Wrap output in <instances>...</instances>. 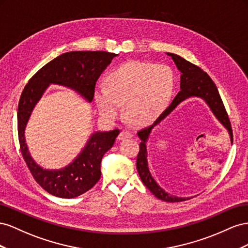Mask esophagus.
Masks as SVG:
<instances>
[{
  "label": "esophagus",
  "mask_w": 248,
  "mask_h": 248,
  "mask_svg": "<svg viewBox=\"0 0 248 248\" xmlns=\"http://www.w3.org/2000/svg\"><path fill=\"white\" fill-rule=\"evenodd\" d=\"M133 137V134L129 131H122L119 133L118 135V139L119 140H123V139H129V138H132Z\"/></svg>",
  "instance_id": "obj_1"
}]
</instances>
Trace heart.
Segmentation results:
<instances>
[{
    "label": "heart",
    "mask_w": 248,
    "mask_h": 248,
    "mask_svg": "<svg viewBox=\"0 0 248 248\" xmlns=\"http://www.w3.org/2000/svg\"><path fill=\"white\" fill-rule=\"evenodd\" d=\"M105 85L94 89L96 107L104 118H118L124 106L131 124L147 125L166 108L172 93L173 76L165 64L128 61L106 77Z\"/></svg>",
    "instance_id": "1"
}]
</instances>
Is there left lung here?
Returning a JSON list of instances; mask_svg holds the SVG:
<instances>
[{"label": "left lung", "mask_w": 248, "mask_h": 248, "mask_svg": "<svg viewBox=\"0 0 248 248\" xmlns=\"http://www.w3.org/2000/svg\"><path fill=\"white\" fill-rule=\"evenodd\" d=\"M167 55L170 56L172 58L176 67H178V69L182 74L180 83L181 91L173 98V101L169 105V107L162 113L152 125L138 132V136L141 139V142L140 150L137 155L136 166L141 181H142L146 188L150 190L155 197H158L159 200L167 202H179L190 200L191 197H178L166 192V191L163 188H161L158 185V183L155 181L150 171V168H148L146 141L148 137H150L153 129L155 125L159 124L162 120L165 119L169 114H170L179 104H181L183 101L187 100V98L193 96L201 97L208 104L215 117L220 122V124L223 126L228 129L229 133H231V123L228 116V113L225 111L221 97L219 95L216 85L212 81L209 75L206 72H203L201 67L196 66L191 62L187 61L186 59L182 58L181 56L171 53H167Z\"/></svg>", "instance_id": "1"}]
</instances>
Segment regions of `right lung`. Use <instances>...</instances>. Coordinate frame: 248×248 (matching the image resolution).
I'll return each mask as SVG.
<instances>
[{
	"label": "right lung",
	"instance_id": "add662e5",
	"mask_svg": "<svg viewBox=\"0 0 248 248\" xmlns=\"http://www.w3.org/2000/svg\"><path fill=\"white\" fill-rule=\"evenodd\" d=\"M116 56L103 51L64 53L41 67L23 90L17 109L20 152L34 180L52 195L74 199L93 188L101 178L103 155L114 144L119 130L93 133L72 163L58 170H48L33 160L26 143L25 129L31 112L51 84L74 89L87 102H93L98 77Z\"/></svg>",
	"mask_w": 248,
	"mask_h": 248
}]
</instances>
